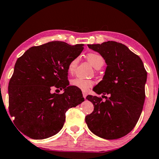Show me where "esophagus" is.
Wrapping results in <instances>:
<instances>
[{
  "label": "esophagus",
  "mask_w": 159,
  "mask_h": 159,
  "mask_svg": "<svg viewBox=\"0 0 159 159\" xmlns=\"http://www.w3.org/2000/svg\"><path fill=\"white\" fill-rule=\"evenodd\" d=\"M83 96H84V98H86V96H87V93L86 92H83Z\"/></svg>",
  "instance_id": "obj_1"
}]
</instances>
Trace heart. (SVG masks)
<instances>
[{"instance_id":"heart-1","label":"heart","mask_w":159,"mask_h":159,"mask_svg":"<svg viewBox=\"0 0 159 159\" xmlns=\"http://www.w3.org/2000/svg\"><path fill=\"white\" fill-rule=\"evenodd\" d=\"M87 59L91 64L92 66L96 69H99L105 64V59L101 55L97 53H89L86 56ZM79 61V57H75L72 60H70L69 66H68V70L72 74L76 68V66ZM94 81L89 79H84L81 78H75V79L70 80V85L76 87L83 91H87L90 88H91L94 85Z\"/></svg>"}]
</instances>
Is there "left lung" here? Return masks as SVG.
Listing matches in <instances>:
<instances>
[{"instance_id": "left-lung-1", "label": "left lung", "mask_w": 159, "mask_h": 159, "mask_svg": "<svg viewBox=\"0 0 159 159\" xmlns=\"http://www.w3.org/2000/svg\"><path fill=\"white\" fill-rule=\"evenodd\" d=\"M104 58L107 68L101 81L93 88L101 98L89 95L94 110L85 117L93 134L105 139L124 137L137 125L145 100L147 72L138 55L127 46L114 41L88 44Z\"/></svg>"}]
</instances>
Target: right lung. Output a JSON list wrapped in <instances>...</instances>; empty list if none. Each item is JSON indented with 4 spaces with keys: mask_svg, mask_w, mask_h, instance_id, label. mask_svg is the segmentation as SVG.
<instances>
[{
    "mask_svg": "<svg viewBox=\"0 0 159 159\" xmlns=\"http://www.w3.org/2000/svg\"><path fill=\"white\" fill-rule=\"evenodd\" d=\"M84 44L54 41L32 47L18 58L8 85L9 112L25 135L43 139L62 129L66 112L84 101L81 90L69 85L68 66ZM55 87L65 92L52 93Z\"/></svg>",
    "mask_w": 159,
    "mask_h": 159,
    "instance_id": "1",
    "label": "right lung"
}]
</instances>
